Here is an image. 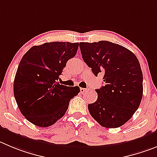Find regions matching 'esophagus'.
I'll return each instance as SVG.
<instances>
[{
  "label": "esophagus",
  "mask_w": 157,
  "mask_h": 157,
  "mask_svg": "<svg viewBox=\"0 0 157 157\" xmlns=\"http://www.w3.org/2000/svg\"><path fill=\"white\" fill-rule=\"evenodd\" d=\"M80 93H82V94H83V93H85L86 91H87V89H86V88H80Z\"/></svg>",
  "instance_id": "34e87169"
}]
</instances>
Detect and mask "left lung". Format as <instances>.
I'll list each match as a JSON object with an SVG mask.
<instances>
[{
  "mask_svg": "<svg viewBox=\"0 0 157 157\" xmlns=\"http://www.w3.org/2000/svg\"><path fill=\"white\" fill-rule=\"evenodd\" d=\"M83 61L105 84L97 89L98 99L89 104L90 115L101 126L118 128L132 118L143 98V73L137 57L122 45L108 41L81 42Z\"/></svg>",
  "mask_w": 157,
  "mask_h": 157,
  "instance_id": "left-lung-1",
  "label": "left lung"
}]
</instances>
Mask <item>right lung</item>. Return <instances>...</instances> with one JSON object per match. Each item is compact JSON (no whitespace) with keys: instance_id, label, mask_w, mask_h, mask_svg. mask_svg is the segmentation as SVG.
Masks as SVG:
<instances>
[{"instance_id":"right-lung-1","label":"right lung","mask_w":157,"mask_h":157,"mask_svg":"<svg viewBox=\"0 0 157 157\" xmlns=\"http://www.w3.org/2000/svg\"><path fill=\"white\" fill-rule=\"evenodd\" d=\"M78 46V42H45L32 46L21 58L14 77V95L20 112L31 123L39 127L53 125L80 92L78 86L57 83Z\"/></svg>"}]
</instances>
